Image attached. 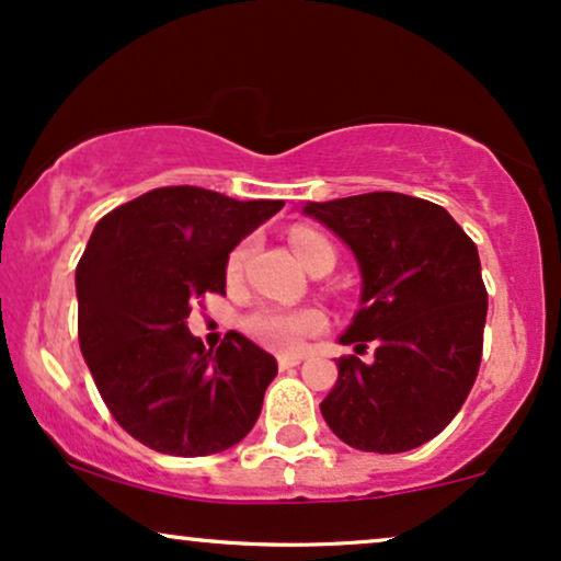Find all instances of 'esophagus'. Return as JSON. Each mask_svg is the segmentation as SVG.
<instances>
[{"label":"esophagus","instance_id":"esophagus-1","mask_svg":"<svg viewBox=\"0 0 561 561\" xmlns=\"http://www.w3.org/2000/svg\"><path fill=\"white\" fill-rule=\"evenodd\" d=\"M301 354H280L278 356V366L280 369H291V366H299L301 364Z\"/></svg>","mask_w":561,"mask_h":561}]
</instances>
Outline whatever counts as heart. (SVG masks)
<instances>
[{
    "label": "heart",
    "mask_w": 561,
    "mask_h": 561,
    "mask_svg": "<svg viewBox=\"0 0 561 561\" xmlns=\"http://www.w3.org/2000/svg\"><path fill=\"white\" fill-rule=\"evenodd\" d=\"M291 247L304 265L312 267L317 260L328 257L335 262V247L330 244V239H324L322 233L312 231V228H294L291 231ZM249 254V244L233 247V252L226 260V275L228 280H237L244 270ZM324 330V314L320 309L301 307V309H288V307H275V304H262L244 317V333L254 341L267 345L273 351H299L301 343L307 337H312Z\"/></svg>",
    "instance_id": "1"
}]
</instances>
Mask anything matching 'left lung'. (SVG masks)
<instances>
[{"label":"left lung","mask_w":561,"mask_h":561,"mask_svg":"<svg viewBox=\"0 0 561 561\" xmlns=\"http://www.w3.org/2000/svg\"><path fill=\"white\" fill-rule=\"evenodd\" d=\"M304 213L362 267V309L341 343H377L369 364L337 358L322 416L364 453L421 447L455 419L479 375L489 307L479 249L445 207L400 192L307 203Z\"/></svg>","instance_id":"obj_1"}]
</instances>
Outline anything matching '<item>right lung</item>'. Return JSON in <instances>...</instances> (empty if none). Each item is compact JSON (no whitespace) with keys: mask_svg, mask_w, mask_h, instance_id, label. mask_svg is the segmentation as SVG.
Returning a JSON list of instances; mask_svg holds the SVG:
<instances>
[{"mask_svg":"<svg viewBox=\"0 0 561 561\" xmlns=\"http://www.w3.org/2000/svg\"><path fill=\"white\" fill-rule=\"evenodd\" d=\"M280 207L161 186L95 224L75 273L80 351L116 424L145 447L199 458L252 432L278 362L233 330L213 354L186 317L226 294L228 252Z\"/></svg>","mask_w":561,"mask_h":561,"instance_id":"right-lung-1","label":"right lung"}]
</instances>
